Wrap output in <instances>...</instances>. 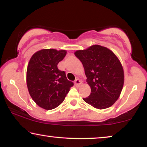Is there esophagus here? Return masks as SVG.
Here are the masks:
<instances>
[{
    "label": "esophagus",
    "mask_w": 147,
    "mask_h": 147,
    "mask_svg": "<svg viewBox=\"0 0 147 147\" xmlns=\"http://www.w3.org/2000/svg\"><path fill=\"white\" fill-rule=\"evenodd\" d=\"M81 84H82V82L80 81V80L78 78L76 79L75 81H74V85H75L76 87H79L81 85Z\"/></svg>",
    "instance_id": "34e87169"
}]
</instances>
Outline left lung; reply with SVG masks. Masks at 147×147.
<instances>
[{"mask_svg": "<svg viewBox=\"0 0 147 147\" xmlns=\"http://www.w3.org/2000/svg\"><path fill=\"white\" fill-rule=\"evenodd\" d=\"M82 63L91 89L83 100L94 108H108L119 98L124 84V71L112 51L98 45L74 53Z\"/></svg>", "mask_w": 147, "mask_h": 147, "instance_id": "8db88e82", "label": "left lung"}]
</instances>
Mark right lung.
<instances>
[{
  "label": "right lung",
  "mask_w": 147,
  "mask_h": 147,
  "mask_svg": "<svg viewBox=\"0 0 147 147\" xmlns=\"http://www.w3.org/2000/svg\"><path fill=\"white\" fill-rule=\"evenodd\" d=\"M66 51L43 49L30 59L26 71V84L31 97L45 109L56 108L63 102L73 82L67 80L58 64L64 58Z\"/></svg>",
  "instance_id": "obj_1"
}]
</instances>
